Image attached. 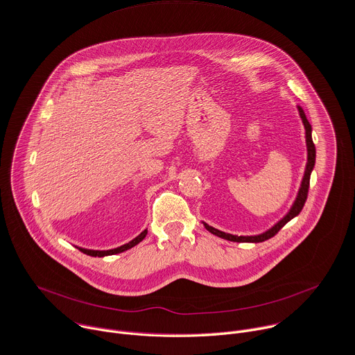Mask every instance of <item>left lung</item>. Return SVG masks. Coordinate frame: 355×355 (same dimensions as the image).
I'll list each match as a JSON object with an SVG mask.
<instances>
[{"mask_svg": "<svg viewBox=\"0 0 355 355\" xmlns=\"http://www.w3.org/2000/svg\"><path fill=\"white\" fill-rule=\"evenodd\" d=\"M298 112H300V116L302 120V124H304V128H305V142H306V166H305V173H304V177H302V181H301V185H300V189H298V193H297V198L294 200V203L291 205L290 210L287 211V214L280 218L273 227H270L269 230H266L265 232L262 234H258V235H232V234H228V232H224V231H220L206 223H203L205 228L207 231H210L211 234L217 235V237L220 239H224V240H228V241H234V243H262V241H266L269 239H272L273 235H276L279 232V230L286 225L291 218H294L295 216L300 214V211L302 210L304 205H305V200H306V196H308V189H309V178H311V173L315 167V157H316V150H315V145H313V141H312V127L309 124V121L306 120L305 116V112L304 110L298 105Z\"/></svg>", "mask_w": 355, "mask_h": 355, "instance_id": "1", "label": "left lung"}]
</instances>
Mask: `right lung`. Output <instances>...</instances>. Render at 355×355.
Returning a JSON list of instances; mask_svg holds the SVG:
<instances>
[{"label": "right lung", "instance_id": "add662e5", "mask_svg": "<svg viewBox=\"0 0 355 355\" xmlns=\"http://www.w3.org/2000/svg\"><path fill=\"white\" fill-rule=\"evenodd\" d=\"M146 234H148V230H144L138 237H135L132 241H130L128 244H124V245H121V247H118V248H114V250H107V251H96V250H86V248H79V251L80 252H83V254H86V255H89V257H97V258H103V257H108V255H114V254H120V252H124V251H127V250H130V248H132V247H135V245H138L145 237H146ZM78 248V247H76Z\"/></svg>", "mask_w": 355, "mask_h": 355}]
</instances>
